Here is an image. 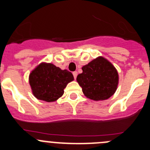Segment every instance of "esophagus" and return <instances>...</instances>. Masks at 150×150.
<instances>
[{"label":"esophagus","mask_w":150,"mask_h":150,"mask_svg":"<svg viewBox=\"0 0 150 150\" xmlns=\"http://www.w3.org/2000/svg\"><path fill=\"white\" fill-rule=\"evenodd\" d=\"M72 75H73V76H74V78H75V79H76V78H77V75H78V72H77L76 71H75V72H72Z\"/></svg>","instance_id":"obj_1"}]
</instances>
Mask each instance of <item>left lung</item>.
<instances>
[{"instance_id":"8db88e82","label":"left lung","mask_w":150,"mask_h":150,"mask_svg":"<svg viewBox=\"0 0 150 150\" xmlns=\"http://www.w3.org/2000/svg\"><path fill=\"white\" fill-rule=\"evenodd\" d=\"M77 81L86 97L95 101L105 100L112 96L118 84V74L109 61L98 57L82 67Z\"/></svg>"}]
</instances>
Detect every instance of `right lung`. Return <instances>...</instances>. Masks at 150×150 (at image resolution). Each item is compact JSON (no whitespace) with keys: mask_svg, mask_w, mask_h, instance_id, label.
I'll return each instance as SVG.
<instances>
[{"mask_svg":"<svg viewBox=\"0 0 150 150\" xmlns=\"http://www.w3.org/2000/svg\"><path fill=\"white\" fill-rule=\"evenodd\" d=\"M73 80V75L68 70L46 63L39 64L29 77L33 95L47 102H54L61 97L67 85Z\"/></svg>","mask_w":150,"mask_h":150,"instance_id":"add662e5","label":"right lung"}]
</instances>
